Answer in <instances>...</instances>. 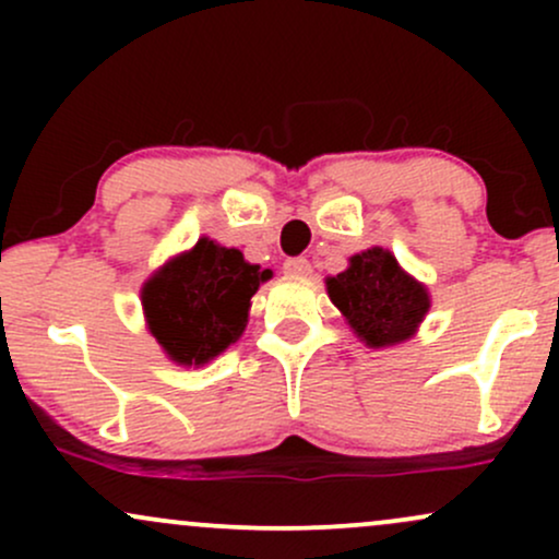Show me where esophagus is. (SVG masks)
<instances>
[{
	"instance_id": "obj_1",
	"label": "esophagus",
	"mask_w": 559,
	"mask_h": 559,
	"mask_svg": "<svg viewBox=\"0 0 559 559\" xmlns=\"http://www.w3.org/2000/svg\"><path fill=\"white\" fill-rule=\"evenodd\" d=\"M310 260L307 258H288L284 262V273L288 275H297V278H301V275H310Z\"/></svg>"
}]
</instances>
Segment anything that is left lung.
<instances>
[{"mask_svg": "<svg viewBox=\"0 0 559 559\" xmlns=\"http://www.w3.org/2000/svg\"><path fill=\"white\" fill-rule=\"evenodd\" d=\"M329 297L349 320L352 331L376 349L413 336L431 305L426 288L381 247L355 254L344 273L329 278Z\"/></svg>", "mask_w": 559, "mask_h": 559, "instance_id": "left-lung-1", "label": "left lung"}]
</instances>
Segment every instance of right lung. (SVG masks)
Masks as SVG:
<instances>
[{"instance_id": "1", "label": "right lung", "mask_w": 559, "mask_h": 559, "mask_svg": "<svg viewBox=\"0 0 559 559\" xmlns=\"http://www.w3.org/2000/svg\"><path fill=\"white\" fill-rule=\"evenodd\" d=\"M271 271L243 262L239 249L199 239L141 292L152 336L181 365H204L241 336L249 299Z\"/></svg>"}]
</instances>
